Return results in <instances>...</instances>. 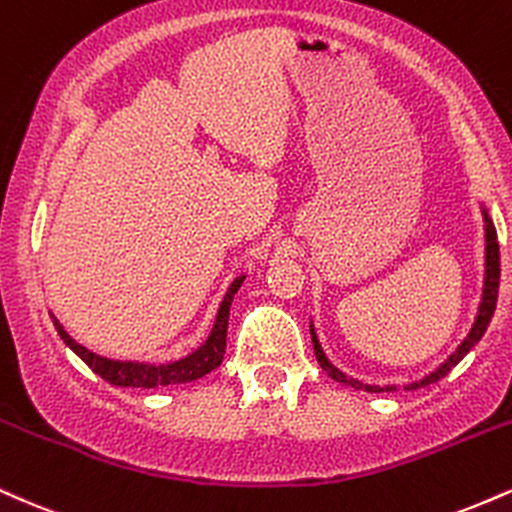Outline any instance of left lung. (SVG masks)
<instances>
[{"mask_svg":"<svg viewBox=\"0 0 512 512\" xmlns=\"http://www.w3.org/2000/svg\"><path fill=\"white\" fill-rule=\"evenodd\" d=\"M482 215H484L486 249H484V287H482V302H479V309H477V318H474L470 333H467V338L460 342L458 350L450 354V357L441 366H436L431 374L419 378V381L407 383L405 390H417V388L431 386V383L441 381V378L446 376L448 371L453 369V366H458L462 362V357H465V354L470 352L479 340H482V335L486 333V326L491 323V316H494L496 302H498V282H501V251H498L496 227H494V222H491L489 213H486L484 203H482ZM311 342H314V352H316L318 364H321V369L326 371V374L333 378V381L345 383V386H350L354 390H369V393H390V390H398L395 386H369V383H362V381H357V378H350V376L342 374L338 366L330 364L326 352H323L321 342H318V335L314 330V323H311Z\"/></svg>","mask_w":512,"mask_h":512,"instance_id":"obj_1","label":"left lung"}]
</instances>
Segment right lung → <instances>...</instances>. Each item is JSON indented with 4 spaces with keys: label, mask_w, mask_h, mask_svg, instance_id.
I'll return each instance as SVG.
<instances>
[{
    "label": "right lung",
    "mask_w": 512,
    "mask_h": 512,
    "mask_svg": "<svg viewBox=\"0 0 512 512\" xmlns=\"http://www.w3.org/2000/svg\"><path fill=\"white\" fill-rule=\"evenodd\" d=\"M246 275L232 280V285L227 287L225 297H222L218 316H215L213 328H210L208 338L201 342V347H196L194 352H189L186 357L177 359V362H165V364H148V362H119V359H107L100 354L90 352L88 347L78 345V342L66 333L62 323L57 321L52 314V323L57 328L59 338L64 340V345L71 352H76L78 357L86 362L90 369L95 371L100 378H105L112 386L122 388H160V386H174V383H189L196 378L210 374L213 369H218L222 357H225V345H227V321H230V306L234 294L242 287Z\"/></svg>",
    "instance_id": "add662e5"
}]
</instances>
